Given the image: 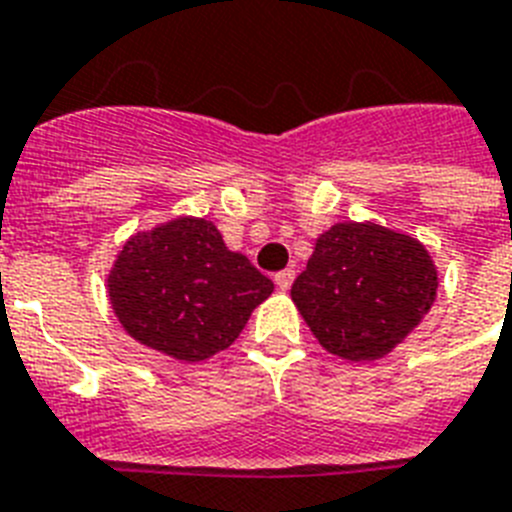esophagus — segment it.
I'll return each instance as SVG.
<instances>
[{
	"label": "esophagus",
	"mask_w": 512,
	"mask_h": 512,
	"mask_svg": "<svg viewBox=\"0 0 512 512\" xmlns=\"http://www.w3.org/2000/svg\"><path fill=\"white\" fill-rule=\"evenodd\" d=\"M273 281H276V286L281 289V292H289V286H292V281H294V268L278 270L276 276H273Z\"/></svg>",
	"instance_id": "34e87169"
}]
</instances>
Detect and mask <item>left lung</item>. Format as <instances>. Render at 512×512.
<instances>
[{"mask_svg":"<svg viewBox=\"0 0 512 512\" xmlns=\"http://www.w3.org/2000/svg\"><path fill=\"white\" fill-rule=\"evenodd\" d=\"M436 297L429 252L376 223H336L318 239L292 299L315 339L344 360L397 347Z\"/></svg>","mask_w":512,"mask_h":512,"instance_id":"1","label":"left lung"}]
</instances>
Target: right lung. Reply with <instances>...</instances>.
<instances>
[{"mask_svg": "<svg viewBox=\"0 0 512 512\" xmlns=\"http://www.w3.org/2000/svg\"><path fill=\"white\" fill-rule=\"evenodd\" d=\"M110 302L136 342L199 363L242 334L273 292L247 257L223 244L210 220L178 218L136 234L118 255Z\"/></svg>", "mask_w": 512, "mask_h": 512, "instance_id": "right-lung-1", "label": "right lung"}]
</instances>
